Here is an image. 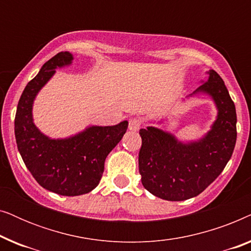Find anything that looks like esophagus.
Here are the masks:
<instances>
[{
    "label": "esophagus",
    "mask_w": 251,
    "mask_h": 251,
    "mask_svg": "<svg viewBox=\"0 0 251 251\" xmlns=\"http://www.w3.org/2000/svg\"><path fill=\"white\" fill-rule=\"evenodd\" d=\"M140 126H142V122H140L139 119L131 118L129 120V130H131V131H137V130L140 129Z\"/></svg>",
    "instance_id": "obj_1"
}]
</instances>
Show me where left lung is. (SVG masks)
<instances>
[{
    "label": "left lung",
    "instance_id": "obj_1",
    "mask_svg": "<svg viewBox=\"0 0 251 251\" xmlns=\"http://www.w3.org/2000/svg\"><path fill=\"white\" fill-rule=\"evenodd\" d=\"M195 92L210 95L218 108L211 130L199 142L183 144L170 133L149 126L140 129L138 164L142 184L157 198L184 201L202 193L231 159L236 142L235 105L217 72Z\"/></svg>",
    "mask_w": 251,
    "mask_h": 251
}]
</instances>
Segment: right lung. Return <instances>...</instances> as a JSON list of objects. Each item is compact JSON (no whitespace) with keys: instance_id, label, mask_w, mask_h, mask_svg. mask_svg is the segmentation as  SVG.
<instances>
[{"instance_id":"obj_1","label":"right lung","mask_w":251,"mask_h":251,"mask_svg":"<svg viewBox=\"0 0 251 251\" xmlns=\"http://www.w3.org/2000/svg\"><path fill=\"white\" fill-rule=\"evenodd\" d=\"M72 60L70 52H59L43 65L24 89L15 118L17 147L27 169L41 186L66 197L89 193L97 186L106 157L128 129V121H123L112 126H90L66 139H50L40 132L32 118L34 98L56 68Z\"/></svg>"}]
</instances>
